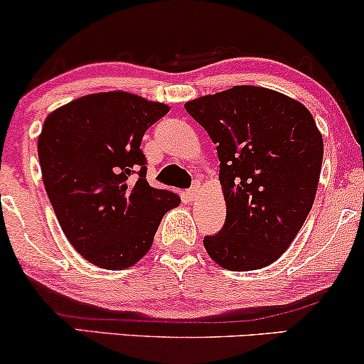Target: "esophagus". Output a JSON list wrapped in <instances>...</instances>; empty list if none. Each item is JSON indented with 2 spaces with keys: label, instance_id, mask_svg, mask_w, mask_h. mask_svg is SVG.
<instances>
[{
  "label": "esophagus",
  "instance_id": "34e87169",
  "mask_svg": "<svg viewBox=\"0 0 364 364\" xmlns=\"http://www.w3.org/2000/svg\"><path fill=\"white\" fill-rule=\"evenodd\" d=\"M198 191H200V185L198 183H195L193 188H190V190L185 193V198L188 200V202H195L196 196H198Z\"/></svg>",
  "mask_w": 364,
  "mask_h": 364
}]
</instances>
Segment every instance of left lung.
<instances>
[{
  "label": "left lung",
  "mask_w": 364,
  "mask_h": 364,
  "mask_svg": "<svg viewBox=\"0 0 364 364\" xmlns=\"http://www.w3.org/2000/svg\"><path fill=\"white\" fill-rule=\"evenodd\" d=\"M188 114L217 145L225 223L203 246L235 272L263 269L289 248L318 188L323 140L311 112L279 92L253 85L203 95Z\"/></svg>",
  "instance_id": "8db88e82"
}]
</instances>
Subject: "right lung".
I'll return each instance as SVG.
<instances>
[{
  "label": "right lung",
  "mask_w": 364,
  "mask_h": 364,
  "mask_svg": "<svg viewBox=\"0 0 364 364\" xmlns=\"http://www.w3.org/2000/svg\"><path fill=\"white\" fill-rule=\"evenodd\" d=\"M166 104L129 92L83 95L53 111L37 141L49 202L73 248L109 270L136 263L179 196L147 183L140 144Z\"/></svg>",
  "instance_id": "obj_1"
}]
</instances>
